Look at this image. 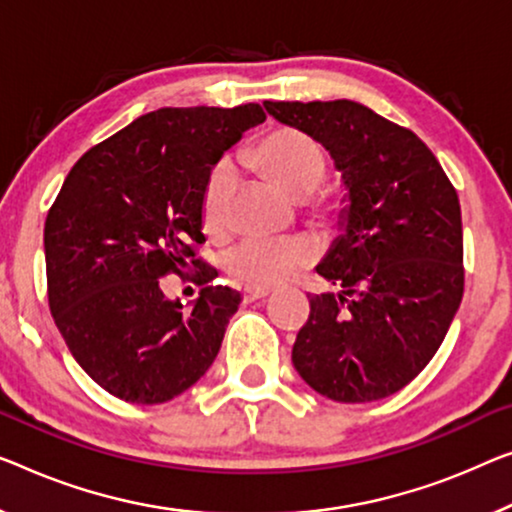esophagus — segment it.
<instances>
[{
	"instance_id": "esophagus-1",
	"label": "esophagus",
	"mask_w": 512,
	"mask_h": 512,
	"mask_svg": "<svg viewBox=\"0 0 512 512\" xmlns=\"http://www.w3.org/2000/svg\"><path fill=\"white\" fill-rule=\"evenodd\" d=\"M264 296H269V289H266V287H246V289H243V301H246V303L264 299Z\"/></svg>"
}]
</instances>
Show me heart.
<instances>
[{
	"mask_svg": "<svg viewBox=\"0 0 512 512\" xmlns=\"http://www.w3.org/2000/svg\"><path fill=\"white\" fill-rule=\"evenodd\" d=\"M246 160L271 177L285 193L305 197L322 183L326 174V156L315 137L296 128H276L262 137ZM236 186V172L230 160L213 165L202 188L204 230L218 234L227 225V207ZM324 200H310L308 209L319 211ZM315 248L305 239H257L248 236L225 253V269L234 280L253 287H269L287 280L296 269L310 264Z\"/></svg>",
	"mask_w": 512,
	"mask_h": 512,
	"instance_id": "heart-1",
	"label": "heart"
}]
</instances>
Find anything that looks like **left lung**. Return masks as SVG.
<instances>
[{"instance_id": "obj_1", "label": "left lung", "mask_w": 512, "mask_h": 512, "mask_svg": "<svg viewBox=\"0 0 512 512\" xmlns=\"http://www.w3.org/2000/svg\"><path fill=\"white\" fill-rule=\"evenodd\" d=\"M315 137L345 186L340 236L315 271L338 294L310 299L292 363L335 402L398 393L437 354L464 292L462 213L425 142L354 101H264Z\"/></svg>"}]
</instances>
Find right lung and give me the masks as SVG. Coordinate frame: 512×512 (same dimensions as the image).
<instances>
[{
  "mask_svg": "<svg viewBox=\"0 0 512 512\" xmlns=\"http://www.w3.org/2000/svg\"><path fill=\"white\" fill-rule=\"evenodd\" d=\"M266 119L239 108H160L89 149L45 218L48 301L80 368L133 404L177 398L211 368L241 294L207 285L202 188L213 165ZM198 262L201 299L186 311L159 278Z\"/></svg>",
  "mask_w": 512,
  "mask_h": 512,
  "instance_id": "1",
  "label": "right lung"
}]
</instances>
